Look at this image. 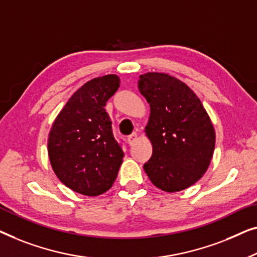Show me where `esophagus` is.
<instances>
[{"label": "esophagus", "mask_w": 257, "mask_h": 257, "mask_svg": "<svg viewBox=\"0 0 257 257\" xmlns=\"http://www.w3.org/2000/svg\"><path fill=\"white\" fill-rule=\"evenodd\" d=\"M136 139H137V134L136 133H133L132 135L128 136V144H129V146H132V144L136 141Z\"/></svg>", "instance_id": "obj_1"}]
</instances>
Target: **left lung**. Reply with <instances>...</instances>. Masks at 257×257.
I'll use <instances>...</instances> for the list:
<instances>
[{"mask_svg": "<svg viewBox=\"0 0 257 257\" xmlns=\"http://www.w3.org/2000/svg\"><path fill=\"white\" fill-rule=\"evenodd\" d=\"M139 89L150 104L144 132L153 144V156L144 171L165 192L185 190L211 163L215 147L211 118L196 93L172 75L141 74Z\"/></svg>", "mask_w": 257, "mask_h": 257, "instance_id": "obj_1", "label": "left lung"}]
</instances>
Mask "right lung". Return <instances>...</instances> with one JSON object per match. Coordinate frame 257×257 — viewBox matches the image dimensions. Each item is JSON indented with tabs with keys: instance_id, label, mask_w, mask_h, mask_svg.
Listing matches in <instances>:
<instances>
[{
	"instance_id": "right-lung-1",
	"label": "right lung",
	"mask_w": 257,
	"mask_h": 257,
	"mask_svg": "<svg viewBox=\"0 0 257 257\" xmlns=\"http://www.w3.org/2000/svg\"><path fill=\"white\" fill-rule=\"evenodd\" d=\"M118 87L116 74L87 81L68 99L50 130L48 153L53 171L64 185L84 196L109 190L123 162L104 109Z\"/></svg>"
}]
</instances>
